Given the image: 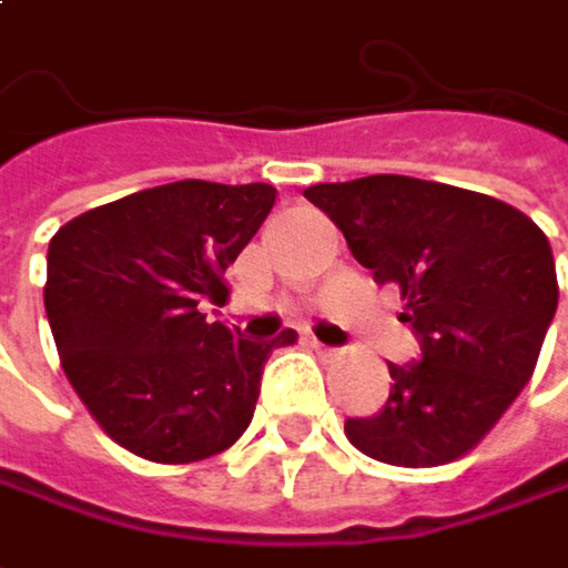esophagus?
<instances>
[{
	"instance_id": "obj_1",
	"label": "esophagus",
	"mask_w": 568,
	"mask_h": 568,
	"mask_svg": "<svg viewBox=\"0 0 568 568\" xmlns=\"http://www.w3.org/2000/svg\"><path fill=\"white\" fill-rule=\"evenodd\" d=\"M310 345H313V348H316V352H320V355H323V357H335V355H338V348H332V345H323V342H316V338H313Z\"/></svg>"
}]
</instances>
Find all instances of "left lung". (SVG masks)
Wrapping results in <instances>:
<instances>
[{"instance_id": "left-lung-1", "label": "left lung", "mask_w": 568, "mask_h": 568, "mask_svg": "<svg viewBox=\"0 0 568 568\" xmlns=\"http://www.w3.org/2000/svg\"><path fill=\"white\" fill-rule=\"evenodd\" d=\"M345 233L377 284H399L418 361L389 364L381 412L348 418L361 454L393 467L464 457L515 403L554 323L556 265L544 230L511 204L409 175L303 191Z\"/></svg>"}]
</instances>
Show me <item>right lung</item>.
Segmentation results:
<instances>
[{
    "mask_svg": "<svg viewBox=\"0 0 568 568\" xmlns=\"http://www.w3.org/2000/svg\"><path fill=\"white\" fill-rule=\"evenodd\" d=\"M274 187L185 179L79 213L47 248L43 306L72 389L130 454L191 464L252 422L268 342L207 320L226 268L274 207Z\"/></svg>",
    "mask_w": 568,
    "mask_h": 568,
    "instance_id": "add662e5",
    "label": "right lung"
}]
</instances>
